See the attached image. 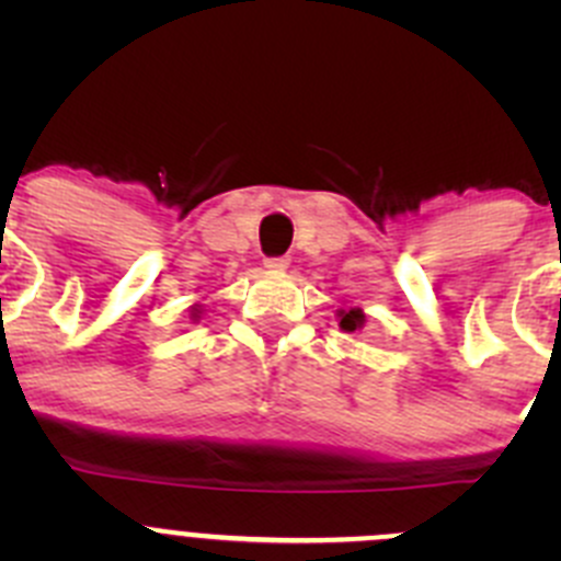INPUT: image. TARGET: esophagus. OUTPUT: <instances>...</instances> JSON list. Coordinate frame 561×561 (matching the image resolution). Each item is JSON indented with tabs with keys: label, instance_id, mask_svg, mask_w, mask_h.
Instances as JSON below:
<instances>
[{
	"label": "esophagus",
	"instance_id": "obj_1",
	"mask_svg": "<svg viewBox=\"0 0 561 561\" xmlns=\"http://www.w3.org/2000/svg\"><path fill=\"white\" fill-rule=\"evenodd\" d=\"M263 265L268 271H285L287 265H290V260H287V257H265Z\"/></svg>",
	"mask_w": 561,
	"mask_h": 561
}]
</instances>
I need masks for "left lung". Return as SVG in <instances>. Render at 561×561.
I'll use <instances>...</instances> for the list:
<instances>
[{
    "mask_svg": "<svg viewBox=\"0 0 561 561\" xmlns=\"http://www.w3.org/2000/svg\"><path fill=\"white\" fill-rule=\"evenodd\" d=\"M339 328H342L344 333H353V331H358V328H364V309H347V312H344V309H339Z\"/></svg>",
    "mask_w": 561,
    "mask_h": 561,
    "instance_id": "8db88e82",
    "label": "left lung"
}]
</instances>
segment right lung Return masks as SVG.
Here are the masks:
<instances>
[{"label":"right lung","instance_id":"add662e5","mask_svg":"<svg viewBox=\"0 0 561 561\" xmlns=\"http://www.w3.org/2000/svg\"><path fill=\"white\" fill-rule=\"evenodd\" d=\"M190 312H192V314H190V317H192V320H197V317H201V309H197V304H195V307H192V309H190Z\"/></svg>","mask_w":561,"mask_h":561}]
</instances>
